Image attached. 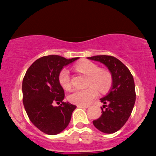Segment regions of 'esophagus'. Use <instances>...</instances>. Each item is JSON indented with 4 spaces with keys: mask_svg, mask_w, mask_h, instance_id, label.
Masks as SVG:
<instances>
[{
    "mask_svg": "<svg viewBox=\"0 0 156 156\" xmlns=\"http://www.w3.org/2000/svg\"><path fill=\"white\" fill-rule=\"evenodd\" d=\"M77 107H78V108H89V105H77Z\"/></svg>",
    "mask_w": 156,
    "mask_h": 156,
    "instance_id": "1",
    "label": "esophagus"
}]
</instances>
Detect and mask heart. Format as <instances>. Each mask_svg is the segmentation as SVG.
<instances>
[{
	"label": "heart",
	"instance_id": "1",
	"mask_svg": "<svg viewBox=\"0 0 156 156\" xmlns=\"http://www.w3.org/2000/svg\"><path fill=\"white\" fill-rule=\"evenodd\" d=\"M78 72L88 76L85 89H76L67 97L68 101L78 105H87L98 96V88L101 92H106L112 87L113 78L111 73L105 69H100L97 64L92 62H82L76 65ZM58 82L65 90L71 89L69 72L67 68L61 70L58 75Z\"/></svg>",
	"mask_w": 156,
	"mask_h": 156
}]
</instances>
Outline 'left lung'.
<instances>
[{
	"label": "left lung",
	"instance_id": "8db88e82",
	"mask_svg": "<svg viewBox=\"0 0 156 156\" xmlns=\"http://www.w3.org/2000/svg\"><path fill=\"white\" fill-rule=\"evenodd\" d=\"M87 58L105 64L113 78L110 92L101 99L104 103L101 108V116L93 121V124L103 133H115L128 121L135 104L136 91L133 76L122 62L112 55H94Z\"/></svg>",
	"mask_w": 156,
	"mask_h": 156
}]
</instances>
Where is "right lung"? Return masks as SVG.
Returning <instances> with one entry per match:
<instances>
[{
	"label": "right lung",
	"mask_w": 156,
	"mask_h": 156,
	"mask_svg": "<svg viewBox=\"0 0 156 156\" xmlns=\"http://www.w3.org/2000/svg\"><path fill=\"white\" fill-rule=\"evenodd\" d=\"M57 55L41 57L30 66L23 80V102L29 119L39 130L48 135L61 133L69 125L76 108L64 102V91L58 75L64 66L77 60ZM55 102L61 104L54 107Z\"/></svg>",
	"instance_id": "obj_1"
}]
</instances>
